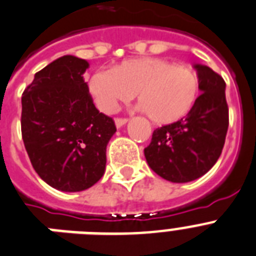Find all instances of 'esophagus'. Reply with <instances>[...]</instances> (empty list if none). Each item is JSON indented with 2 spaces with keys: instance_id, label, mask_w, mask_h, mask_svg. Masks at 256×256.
I'll use <instances>...</instances> for the list:
<instances>
[{
  "instance_id": "esophagus-1",
  "label": "esophagus",
  "mask_w": 256,
  "mask_h": 256,
  "mask_svg": "<svg viewBox=\"0 0 256 256\" xmlns=\"http://www.w3.org/2000/svg\"><path fill=\"white\" fill-rule=\"evenodd\" d=\"M128 118H116V126H117V128H122V126L125 125V124H128Z\"/></svg>"
}]
</instances>
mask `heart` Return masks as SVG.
I'll return each mask as SVG.
<instances>
[{"mask_svg":"<svg viewBox=\"0 0 256 256\" xmlns=\"http://www.w3.org/2000/svg\"><path fill=\"white\" fill-rule=\"evenodd\" d=\"M88 91L103 113H114L136 94L138 103L157 125H170L186 117L197 102L200 84L188 68L160 58L128 59L112 70H96Z\"/></svg>","mask_w":256,"mask_h":256,"instance_id":"1","label":"heart"}]
</instances>
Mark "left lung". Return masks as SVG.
Wrapping results in <instances>:
<instances>
[{
  "label": "left lung",
  "mask_w": 256,
  "mask_h": 256,
  "mask_svg": "<svg viewBox=\"0 0 256 256\" xmlns=\"http://www.w3.org/2000/svg\"><path fill=\"white\" fill-rule=\"evenodd\" d=\"M201 94L179 121L156 128L144 156L156 174L172 183L205 175L220 157L230 124L226 82L214 70L196 64Z\"/></svg>",
  "instance_id": "obj_1"
}]
</instances>
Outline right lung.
<instances>
[{
	"label": "right lung",
	"mask_w": 256,
	"mask_h": 256,
	"mask_svg": "<svg viewBox=\"0 0 256 256\" xmlns=\"http://www.w3.org/2000/svg\"><path fill=\"white\" fill-rule=\"evenodd\" d=\"M85 59L64 55L34 74L22 96V136L42 180L80 192L104 174L106 144L116 132L110 117L95 108L84 73Z\"/></svg>",
	"instance_id": "1"
}]
</instances>
